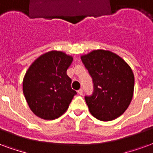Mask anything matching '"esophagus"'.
I'll use <instances>...</instances> for the list:
<instances>
[{"instance_id":"esophagus-1","label":"esophagus","mask_w":153,"mask_h":153,"mask_svg":"<svg viewBox=\"0 0 153 153\" xmlns=\"http://www.w3.org/2000/svg\"><path fill=\"white\" fill-rule=\"evenodd\" d=\"M78 94H79V95H82V89H79V90H78Z\"/></svg>"}]
</instances>
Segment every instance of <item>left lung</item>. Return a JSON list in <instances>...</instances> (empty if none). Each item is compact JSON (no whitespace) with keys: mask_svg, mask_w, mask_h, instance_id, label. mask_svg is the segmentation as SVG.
Masks as SVG:
<instances>
[{"mask_svg":"<svg viewBox=\"0 0 153 153\" xmlns=\"http://www.w3.org/2000/svg\"><path fill=\"white\" fill-rule=\"evenodd\" d=\"M93 82V92L85 96L92 116L112 121L128 108L134 92V78L128 64L110 51L94 50L81 56Z\"/></svg>","mask_w":153,"mask_h":153,"instance_id":"left-lung-1","label":"left lung"}]
</instances>
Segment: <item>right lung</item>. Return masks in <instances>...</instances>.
Here are the masks:
<instances>
[{"label": "right lung", "mask_w": 153, "mask_h": 153, "mask_svg": "<svg viewBox=\"0 0 153 153\" xmlns=\"http://www.w3.org/2000/svg\"><path fill=\"white\" fill-rule=\"evenodd\" d=\"M73 57L60 51L43 54L31 64L22 82L31 111L40 118L56 119L66 110L77 92L66 74Z\"/></svg>", "instance_id": "add662e5"}]
</instances>
